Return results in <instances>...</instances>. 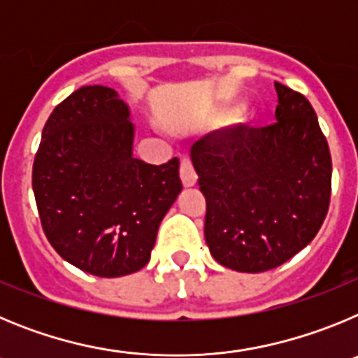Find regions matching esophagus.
Wrapping results in <instances>:
<instances>
[{"mask_svg": "<svg viewBox=\"0 0 358 358\" xmlns=\"http://www.w3.org/2000/svg\"><path fill=\"white\" fill-rule=\"evenodd\" d=\"M179 173H181V181L186 188H192V186L197 185V173H195L194 166H192V161H189L188 157H182L181 159Z\"/></svg>", "mask_w": 358, "mask_h": 358, "instance_id": "34e87169", "label": "esophagus"}]
</instances>
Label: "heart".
Listing matches in <instances>:
<instances>
[{
    "instance_id": "1",
    "label": "heart",
    "mask_w": 358,
    "mask_h": 358,
    "mask_svg": "<svg viewBox=\"0 0 358 358\" xmlns=\"http://www.w3.org/2000/svg\"><path fill=\"white\" fill-rule=\"evenodd\" d=\"M242 109H243V102H236V103H233V106L226 107V109H224L222 113L218 115V118H220V120H229V118H233V116L238 115V113Z\"/></svg>"
}]
</instances>
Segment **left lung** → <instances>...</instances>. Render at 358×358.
<instances>
[{
  "instance_id": "1",
  "label": "left lung",
  "mask_w": 358,
  "mask_h": 358,
  "mask_svg": "<svg viewBox=\"0 0 358 358\" xmlns=\"http://www.w3.org/2000/svg\"><path fill=\"white\" fill-rule=\"evenodd\" d=\"M276 123L215 131L189 157L206 197L204 238L220 265L264 273L285 264L327 217L331 157L303 94L274 82Z\"/></svg>"
}]
</instances>
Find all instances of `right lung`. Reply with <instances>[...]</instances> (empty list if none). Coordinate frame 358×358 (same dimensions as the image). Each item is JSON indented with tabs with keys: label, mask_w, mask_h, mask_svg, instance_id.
Returning <instances> with one entry per match:
<instances>
[{
	"label": "right lung",
	"mask_w": 358,
	"mask_h": 358,
	"mask_svg": "<svg viewBox=\"0 0 358 358\" xmlns=\"http://www.w3.org/2000/svg\"><path fill=\"white\" fill-rule=\"evenodd\" d=\"M131 109L106 85H84L53 109L31 186L44 235L84 273L127 276L150 260L161 220L182 185L179 159L134 157Z\"/></svg>",
	"instance_id": "right-lung-1"
}]
</instances>
